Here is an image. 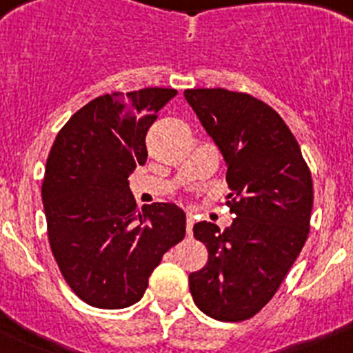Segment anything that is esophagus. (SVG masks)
Here are the masks:
<instances>
[{"instance_id":"34e87169","label":"esophagus","mask_w":353,"mask_h":353,"mask_svg":"<svg viewBox=\"0 0 353 353\" xmlns=\"http://www.w3.org/2000/svg\"><path fill=\"white\" fill-rule=\"evenodd\" d=\"M192 226H194V217H192V214H187V217H185L187 236H191V235H192Z\"/></svg>"}]
</instances>
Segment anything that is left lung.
<instances>
[{
	"mask_svg": "<svg viewBox=\"0 0 353 353\" xmlns=\"http://www.w3.org/2000/svg\"><path fill=\"white\" fill-rule=\"evenodd\" d=\"M228 164L226 205L235 217L221 232L194 224L208 260L189 276L194 304L221 322H242L276 295L310 233L313 180L301 146L269 104L224 88L183 92Z\"/></svg>",
	"mask_w": 353,
	"mask_h": 353,
	"instance_id": "left-lung-1",
	"label": "left lung"
}]
</instances>
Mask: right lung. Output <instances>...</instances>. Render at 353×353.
<instances>
[{
  "mask_svg": "<svg viewBox=\"0 0 353 353\" xmlns=\"http://www.w3.org/2000/svg\"><path fill=\"white\" fill-rule=\"evenodd\" d=\"M174 95L143 88L97 97L72 114L49 152L42 201L52 256L72 292L93 307L136 304L162 254L185 235L183 210L139 208L127 180L146 162V132Z\"/></svg>",
  "mask_w": 353,
  "mask_h": 353,
  "instance_id": "right-lung-1",
  "label": "right lung"
}]
</instances>
